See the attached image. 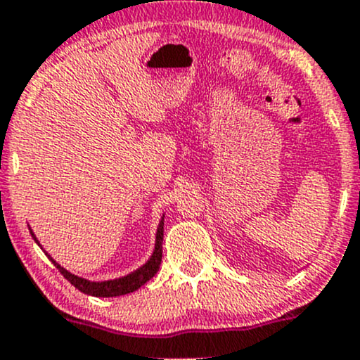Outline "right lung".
Wrapping results in <instances>:
<instances>
[{"label":"right lung","instance_id":"1","mask_svg":"<svg viewBox=\"0 0 360 360\" xmlns=\"http://www.w3.org/2000/svg\"><path fill=\"white\" fill-rule=\"evenodd\" d=\"M163 217H165V214L162 216V219H160L158 223V228H157V235H155V249L153 252H151V256L148 257V261L144 264H141L137 270L130 271V274L123 275V277H118V278H111V281H101V282H96V281H89V278H83V277H78V275L71 274V271L66 270L64 266H60L59 263H57L56 259H53L52 256H50L49 252H46L45 249L41 248V244H39V240L36 238L34 231L29 228V231H31L32 238H34L36 244L39 245L43 250H45V254L49 256V259L52 261L53 264H56L57 268H59L60 274L64 275V277L68 278L69 282H71L72 285H75L78 291H82L83 294H89V296H96V297H115V296H123V294H129V292H134L137 291V289L141 288V285L146 284L150 278H153L155 275H157L160 264H162V242H163Z\"/></svg>","mask_w":360,"mask_h":360}]
</instances>
